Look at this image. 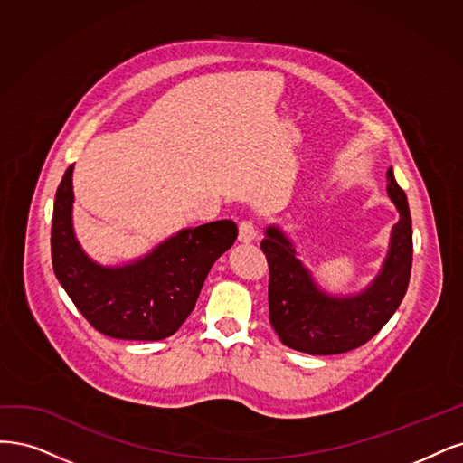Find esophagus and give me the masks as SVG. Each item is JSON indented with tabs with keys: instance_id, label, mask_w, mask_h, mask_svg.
I'll list each match as a JSON object with an SVG mask.
<instances>
[{
	"instance_id": "esophagus-1",
	"label": "esophagus",
	"mask_w": 463,
	"mask_h": 463,
	"mask_svg": "<svg viewBox=\"0 0 463 463\" xmlns=\"http://www.w3.org/2000/svg\"><path fill=\"white\" fill-rule=\"evenodd\" d=\"M258 238V225L251 219H244L238 225V241L241 242H251Z\"/></svg>"
}]
</instances>
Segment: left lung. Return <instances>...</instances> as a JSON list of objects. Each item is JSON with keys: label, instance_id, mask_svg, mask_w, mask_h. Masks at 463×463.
Masks as SVG:
<instances>
[{"label": "left lung", "instance_id": "1", "mask_svg": "<svg viewBox=\"0 0 463 463\" xmlns=\"http://www.w3.org/2000/svg\"><path fill=\"white\" fill-rule=\"evenodd\" d=\"M389 196L400 212L389 258L379 277L357 296L335 298L321 292L279 229L269 227L261 250L269 265V321L292 350L311 355L345 354L364 346L386 325L404 298L411 273V215L406 192L386 171Z\"/></svg>", "mask_w": 463, "mask_h": 463}]
</instances>
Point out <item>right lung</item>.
Segmentation results:
<instances>
[{
    "label": "right lung",
    "instance_id": "1",
    "mask_svg": "<svg viewBox=\"0 0 463 463\" xmlns=\"http://www.w3.org/2000/svg\"><path fill=\"white\" fill-rule=\"evenodd\" d=\"M72 165L55 192L52 263L57 280L96 331L123 340H161L178 331L196 306L215 260L236 241L231 219L181 231L150 256L101 267L72 232Z\"/></svg>",
    "mask_w": 463,
    "mask_h": 463
}]
</instances>
